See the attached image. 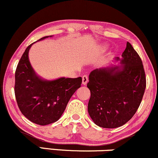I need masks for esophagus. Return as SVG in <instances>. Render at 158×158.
Returning a JSON list of instances; mask_svg holds the SVG:
<instances>
[{
	"instance_id": "34e87169",
	"label": "esophagus",
	"mask_w": 158,
	"mask_h": 158,
	"mask_svg": "<svg viewBox=\"0 0 158 158\" xmlns=\"http://www.w3.org/2000/svg\"><path fill=\"white\" fill-rule=\"evenodd\" d=\"M88 82V77L86 75L82 76V84L83 85H86L87 82Z\"/></svg>"
}]
</instances>
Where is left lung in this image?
<instances>
[{
  "instance_id": "8db88e82",
  "label": "left lung",
  "mask_w": 158,
  "mask_h": 158,
  "mask_svg": "<svg viewBox=\"0 0 158 158\" xmlns=\"http://www.w3.org/2000/svg\"><path fill=\"white\" fill-rule=\"evenodd\" d=\"M121 56V66L96 69L89 75L88 111L99 127L124 125L134 115L143 100L146 88L143 61L128 42Z\"/></svg>"
}]
</instances>
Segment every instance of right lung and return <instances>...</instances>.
<instances>
[{"mask_svg":"<svg viewBox=\"0 0 158 158\" xmlns=\"http://www.w3.org/2000/svg\"><path fill=\"white\" fill-rule=\"evenodd\" d=\"M32 44L27 46L17 65L15 96L21 112L28 120L39 125H46L60 118L72 95L81 86L82 78L46 81L38 77L28 60Z\"/></svg>","mask_w":158,"mask_h":158,"instance_id":"right-lung-1","label":"right lung"}]
</instances>
